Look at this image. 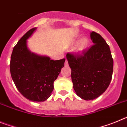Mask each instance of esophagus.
Returning <instances> with one entry per match:
<instances>
[{
  "label": "esophagus",
  "instance_id": "34e87169",
  "mask_svg": "<svg viewBox=\"0 0 127 127\" xmlns=\"http://www.w3.org/2000/svg\"><path fill=\"white\" fill-rule=\"evenodd\" d=\"M68 62H67V60H65V66H66V67H67V66H68Z\"/></svg>",
  "mask_w": 127,
  "mask_h": 127
}]
</instances>
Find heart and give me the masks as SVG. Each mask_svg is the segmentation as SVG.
<instances>
[{"label":"heart","instance_id":"b5f03b06","mask_svg":"<svg viewBox=\"0 0 127 127\" xmlns=\"http://www.w3.org/2000/svg\"><path fill=\"white\" fill-rule=\"evenodd\" d=\"M82 35H77L74 37L73 40L72 41V44H74L77 42L78 43L76 45L75 48V51L78 54H82L88 50L90 44V41L89 38L87 37H84L81 38Z\"/></svg>","mask_w":127,"mask_h":127}]
</instances>
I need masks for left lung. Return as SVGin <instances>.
<instances>
[{
  "label": "left lung",
  "instance_id": "1",
  "mask_svg": "<svg viewBox=\"0 0 127 127\" xmlns=\"http://www.w3.org/2000/svg\"><path fill=\"white\" fill-rule=\"evenodd\" d=\"M94 45L79 55L67 53L76 94L82 99L97 98L108 88L112 79L113 60L109 46L98 33L90 32Z\"/></svg>",
  "mask_w": 127,
  "mask_h": 127
}]
</instances>
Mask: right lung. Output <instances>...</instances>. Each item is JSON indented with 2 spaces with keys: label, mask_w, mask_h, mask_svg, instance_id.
<instances>
[{
  "label": "right lung",
  "mask_w": 127,
  "mask_h": 127,
  "mask_svg": "<svg viewBox=\"0 0 127 127\" xmlns=\"http://www.w3.org/2000/svg\"><path fill=\"white\" fill-rule=\"evenodd\" d=\"M37 28L30 29L19 40L11 57L10 71L16 87L31 101L46 100L54 89V81L64 67L65 59L51 60L50 57L31 52L27 40Z\"/></svg>",
  "instance_id": "1"
}]
</instances>
